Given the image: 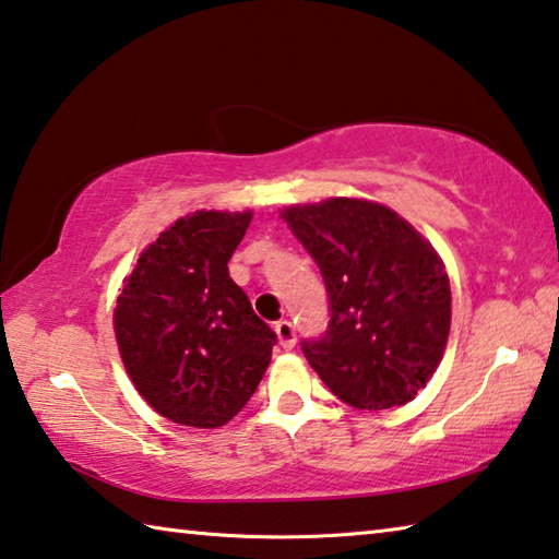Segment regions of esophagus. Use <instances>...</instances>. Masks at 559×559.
Instances as JSON below:
<instances>
[{
    "mask_svg": "<svg viewBox=\"0 0 559 559\" xmlns=\"http://www.w3.org/2000/svg\"><path fill=\"white\" fill-rule=\"evenodd\" d=\"M276 335H278V343L290 349L293 345H296V325L290 323V320H278L276 323Z\"/></svg>",
    "mask_w": 559,
    "mask_h": 559,
    "instance_id": "obj_1",
    "label": "esophagus"
}]
</instances>
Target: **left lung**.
Masks as SVG:
<instances>
[{
  "instance_id": "8db88e82",
  "label": "left lung",
  "mask_w": 559,
  "mask_h": 559,
  "mask_svg": "<svg viewBox=\"0 0 559 559\" xmlns=\"http://www.w3.org/2000/svg\"><path fill=\"white\" fill-rule=\"evenodd\" d=\"M323 273L330 323L302 355L337 400L390 409L414 400L443 357L451 288L431 243L390 206L333 197L281 212Z\"/></svg>"
}]
</instances>
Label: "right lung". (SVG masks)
<instances>
[{"mask_svg": "<svg viewBox=\"0 0 559 559\" xmlns=\"http://www.w3.org/2000/svg\"><path fill=\"white\" fill-rule=\"evenodd\" d=\"M251 212H194L140 253L112 325L140 396L175 424L216 429L257 392L276 333L229 276Z\"/></svg>", "mask_w": 559, "mask_h": 559, "instance_id": "right-lung-1", "label": "right lung"}]
</instances>
